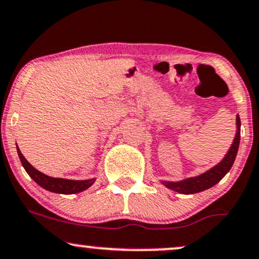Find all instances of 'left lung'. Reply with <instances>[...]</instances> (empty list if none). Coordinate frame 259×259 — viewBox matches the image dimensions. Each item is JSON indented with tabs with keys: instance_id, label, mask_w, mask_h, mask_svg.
Segmentation results:
<instances>
[{
	"instance_id": "8db88e82",
	"label": "left lung",
	"mask_w": 259,
	"mask_h": 259,
	"mask_svg": "<svg viewBox=\"0 0 259 259\" xmlns=\"http://www.w3.org/2000/svg\"><path fill=\"white\" fill-rule=\"evenodd\" d=\"M240 118L236 117V126H238V133L233 142L232 147L223 158V160L216 166L212 167L211 170L206 171L200 176L191 177L181 182H163L167 188L174 189V191L182 193V194H194V193H199L205 191V189L211 188V187L219 183L221 180L223 179L224 175L230 170L233 163H234L236 153H238L239 143H240Z\"/></svg>"
}]
</instances>
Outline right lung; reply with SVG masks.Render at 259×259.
Returning a JSON list of instances; mask_svg holds the SVG:
<instances>
[{"mask_svg":"<svg viewBox=\"0 0 259 259\" xmlns=\"http://www.w3.org/2000/svg\"><path fill=\"white\" fill-rule=\"evenodd\" d=\"M18 149V155H19L21 164H23L24 169L29 174L31 179L35 181L36 183L42 187V188L47 189L49 192L60 193V194H74V193H79L82 191H85L90 186L94 183V179L93 180H85V181H72V180H64V179H54V177H49L45 175V174L39 172L35 167L31 165L29 161L25 159V157L21 154L20 149Z\"/></svg>","mask_w":259,"mask_h":259,"instance_id":"right-lung-1","label":"right lung"}]
</instances>
